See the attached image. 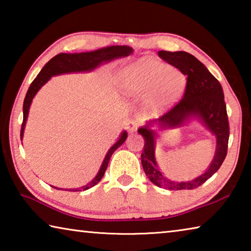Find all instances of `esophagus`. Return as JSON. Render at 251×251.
Here are the masks:
<instances>
[{"mask_svg": "<svg viewBox=\"0 0 251 251\" xmlns=\"http://www.w3.org/2000/svg\"><path fill=\"white\" fill-rule=\"evenodd\" d=\"M139 125V123L135 120H129L127 121L126 123V129L129 131V133H133L136 129H137V127Z\"/></svg>", "mask_w": 251, "mask_h": 251, "instance_id": "esophagus-1", "label": "esophagus"}]
</instances>
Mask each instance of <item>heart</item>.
Returning a JSON list of instances; mask_svg holds the SVG:
<instances>
[{
  "instance_id": "1",
  "label": "heart",
  "mask_w": 251,
  "mask_h": 251,
  "mask_svg": "<svg viewBox=\"0 0 251 251\" xmlns=\"http://www.w3.org/2000/svg\"><path fill=\"white\" fill-rule=\"evenodd\" d=\"M128 96L146 95L145 106L151 113H161L180 99L186 77L180 71L152 58H142L123 70L120 78Z\"/></svg>"
}]
</instances>
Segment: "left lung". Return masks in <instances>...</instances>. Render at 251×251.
<instances>
[{
	"instance_id": "obj_1",
	"label": "left lung",
	"mask_w": 251,
	"mask_h": 251,
	"mask_svg": "<svg viewBox=\"0 0 251 251\" xmlns=\"http://www.w3.org/2000/svg\"><path fill=\"white\" fill-rule=\"evenodd\" d=\"M158 55L187 76L186 91L182 100L175 107L158 120L147 122L138 128V133L145 139L142 152V165L148 179L160 188L168 190L195 189L218 171L227 155L229 123L223 87L217 78L194 55L182 50H159ZM194 119L201 121L216 137L214 158L210 167L193 181H172L160 172L156 165L154 150L158 134L152 127L158 126L160 129L177 128Z\"/></svg>"
}]
</instances>
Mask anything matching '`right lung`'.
<instances>
[{"label": "right lung", "instance_id": "add662e5", "mask_svg": "<svg viewBox=\"0 0 251 251\" xmlns=\"http://www.w3.org/2000/svg\"><path fill=\"white\" fill-rule=\"evenodd\" d=\"M133 49L130 46L126 45H113L107 46V48H103L100 50H91V52H83V53H59L56 56H54L52 59L46 63L45 66L41 70L39 75L36 76V78L33 80L31 86L27 90L26 96L24 99L23 103V124L22 128H21V141L23 139L24 135V128L26 125L27 116H28V110L31 107L32 100L34 96L36 95V93L39 92L42 86L49 82L50 77L61 74H70V73H80V72H92L100 65L106 64L113 59L126 57L133 53ZM127 138V131H122L120 138L117 139V142L109 148L107 154H106L105 158L101 163V166L100 168L97 175L93 178V179L88 182V184L84 185L78 188H70L65 189L69 192H82V190H86L88 188H92L96 184H99L101 178H103L106 168L108 166L109 159L112 157L113 152L115 151L118 147H120L123 143L126 141ZM53 187V186H52ZM58 190H63L62 188H57Z\"/></svg>", "mask_w": 251, "mask_h": 251}]
</instances>
